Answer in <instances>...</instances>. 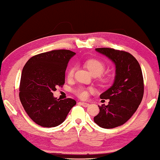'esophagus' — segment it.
Segmentation results:
<instances>
[{
	"label": "esophagus",
	"instance_id": "1",
	"mask_svg": "<svg viewBox=\"0 0 160 160\" xmlns=\"http://www.w3.org/2000/svg\"><path fill=\"white\" fill-rule=\"evenodd\" d=\"M80 104L81 105V106H84V107H88V106H89V103H86V102H79Z\"/></svg>",
	"mask_w": 160,
	"mask_h": 160
}]
</instances>
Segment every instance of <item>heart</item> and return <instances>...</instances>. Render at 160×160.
Here are the masks:
<instances>
[{
	"mask_svg": "<svg viewBox=\"0 0 160 160\" xmlns=\"http://www.w3.org/2000/svg\"><path fill=\"white\" fill-rule=\"evenodd\" d=\"M85 67L88 68V70L95 76L100 75L102 73L105 71L106 64L101 60L97 58H91L85 62ZM76 70L75 66L71 67L67 71V77L68 79L72 78L74 76ZM110 77L109 76L102 77L100 80L102 83H107L110 80ZM92 88H85L84 87H80L75 90V93L81 99H87L89 96V93L92 92Z\"/></svg>",
	"mask_w": 160,
	"mask_h": 160,
	"instance_id": "obj_1",
	"label": "heart"
}]
</instances>
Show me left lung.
I'll return each instance as SVG.
<instances>
[{
    "label": "left lung",
    "instance_id": "obj_1",
    "mask_svg": "<svg viewBox=\"0 0 160 160\" xmlns=\"http://www.w3.org/2000/svg\"><path fill=\"white\" fill-rule=\"evenodd\" d=\"M96 50L106 56L116 65L113 85L100 95L110 99L108 104L98 106L100 112L94 122L104 128L121 126L135 113L144 93L143 77L139 63L133 56L123 50L99 48Z\"/></svg>",
    "mask_w": 160,
    "mask_h": 160
}]
</instances>
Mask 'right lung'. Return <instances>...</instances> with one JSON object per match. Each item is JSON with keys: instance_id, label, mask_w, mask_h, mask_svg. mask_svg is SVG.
<instances>
[{"instance_id": "right-lung-1", "label": "right lung", "mask_w": 160, "mask_h": 160, "mask_svg": "<svg viewBox=\"0 0 160 160\" xmlns=\"http://www.w3.org/2000/svg\"><path fill=\"white\" fill-rule=\"evenodd\" d=\"M75 54L69 50H54L33 56L25 64L19 99L30 118L40 126H58L76 104L71 98L58 100L52 93L64 85L68 61Z\"/></svg>"}]
</instances>
